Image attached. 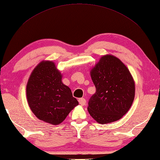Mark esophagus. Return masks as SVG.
Returning a JSON list of instances; mask_svg holds the SVG:
<instances>
[{
  "instance_id": "esophagus-1",
  "label": "esophagus",
  "mask_w": 160,
  "mask_h": 160,
  "mask_svg": "<svg viewBox=\"0 0 160 160\" xmlns=\"http://www.w3.org/2000/svg\"><path fill=\"white\" fill-rule=\"evenodd\" d=\"M79 102L80 103L81 105H86V99H85L84 98H79Z\"/></svg>"
}]
</instances>
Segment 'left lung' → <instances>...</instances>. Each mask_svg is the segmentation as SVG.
Segmentation results:
<instances>
[{
  "label": "left lung",
  "instance_id": "left-lung-1",
  "mask_svg": "<svg viewBox=\"0 0 160 160\" xmlns=\"http://www.w3.org/2000/svg\"><path fill=\"white\" fill-rule=\"evenodd\" d=\"M90 75L96 87L88 102L90 116L100 124L121 118L135 97V83L129 69L116 57L106 55L92 68Z\"/></svg>",
  "mask_w": 160,
  "mask_h": 160
}]
</instances>
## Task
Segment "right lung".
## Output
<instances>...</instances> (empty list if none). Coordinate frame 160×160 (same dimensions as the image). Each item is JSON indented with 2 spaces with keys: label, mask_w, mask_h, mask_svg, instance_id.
<instances>
[{
  "label": "right lung",
  "mask_w": 160,
  "mask_h": 160,
  "mask_svg": "<svg viewBox=\"0 0 160 160\" xmlns=\"http://www.w3.org/2000/svg\"><path fill=\"white\" fill-rule=\"evenodd\" d=\"M54 62L42 61L32 71L27 84V98L31 110L38 119L59 125L79 105Z\"/></svg>",
  "instance_id": "obj_1"
}]
</instances>
